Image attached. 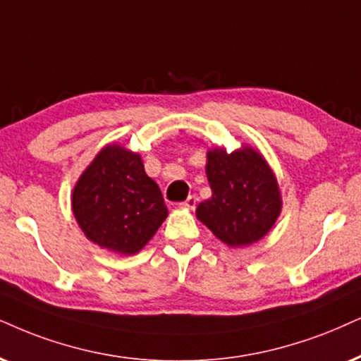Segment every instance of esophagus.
Listing matches in <instances>:
<instances>
[{
    "mask_svg": "<svg viewBox=\"0 0 361 361\" xmlns=\"http://www.w3.org/2000/svg\"><path fill=\"white\" fill-rule=\"evenodd\" d=\"M181 207H185V208H190V209H193L195 207H196V196H188V198L185 200L183 203H181Z\"/></svg>",
    "mask_w": 361,
    "mask_h": 361,
    "instance_id": "esophagus-1",
    "label": "esophagus"
}]
</instances>
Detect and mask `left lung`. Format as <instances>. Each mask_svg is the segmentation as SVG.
Listing matches in <instances>:
<instances>
[{"label":"left lung","instance_id":"1","mask_svg":"<svg viewBox=\"0 0 361 361\" xmlns=\"http://www.w3.org/2000/svg\"><path fill=\"white\" fill-rule=\"evenodd\" d=\"M212 198L196 208V216L216 238L230 246L252 245L270 231L281 209L276 178L262 154L243 147L207 154Z\"/></svg>","mask_w":361,"mask_h":361}]
</instances>
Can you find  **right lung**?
Returning <instances> with one entry per match:
<instances>
[{
    "label": "right lung",
    "mask_w": 361,
    "mask_h": 361,
    "mask_svg": "<svg viewBox=\"0 0 361 361\" xmlns=\"http://www.w3.org/2000/svg\"><path fill=\"white\" fill-rule=\"evenodd\" d=\"M73 213L88 240L123 255L138 253L165 221L168 209L141 157L109 145L73 190Z\"/></svg>",
    "instance_id": "add662e5"
}]
</instances>
